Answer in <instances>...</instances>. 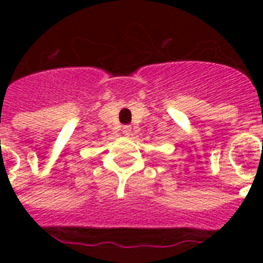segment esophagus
Instances as JSON below:
<instances>
[{"instance_id": "1", "label": "esophagus", "mask_w": 263, "mask_h": 263, "mask_svg": "<svg viewBox=\"0 0 263 263\" xmlns=\"http://www.w3.org/2000/svg\"><path fill=\"white\" fill-rule=\"evenodd\" d=\"M121 131H123V134H124V135H125V136H129V135H131V131H132L131 125H124L123 129H121Z\"/></svg>"}]
</instances>
